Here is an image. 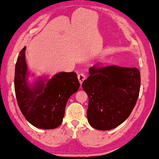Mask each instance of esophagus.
I'll use <instances>...</instances> for the list:
<instances>
[{
	"instance_id": "1",
	"label": "esophagus",
	"mask_w": 159,
	"mask_h": 159,
	"mask_svg": "<svg viewBox=\"0 0 159 159\" xmlns=\"http://www.w3.org/2000/svg\"><path fill=\"white\" fill-rule=\"evenodd\" d=\"M77 77H78V80H79L80 83L81 84H82V83L83 82V81L84 80L85 78H86V76H85L84 74L82 73H81L78 74V75H77Z\"/></svg>"
}]
</instances>
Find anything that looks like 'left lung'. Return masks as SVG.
Returning <instances> with one entry per match:
<instances>
[{"mask_svg":"<svg viewBox=\"0 0 159 159\" xmlns=\"http://www.w3.org/2000/svg\"><path fill=\"white\" fill-rule=\"evenodd\" d=\"M89 71L90 75L82 85L89 99L88 121L96 129H112L129 116L136 105L140 71L116 65L93 66Z\"/></svg>","mask_w":159,"mask_h":159,"instance_id":"obj_1","label":"left lung"}]
</instances>
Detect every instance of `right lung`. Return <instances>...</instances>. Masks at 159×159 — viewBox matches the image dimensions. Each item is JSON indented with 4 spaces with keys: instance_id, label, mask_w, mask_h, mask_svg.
<instances>
[{
    "instance_id": "add662e5",
    "label": "right lung",
    "mask_w": 159,
    "mask_h": 159,
    "mask_svg": "<svg viewBox=\"0 0 159 159\" xmlns=\"http://www.w3.org/2000/svg\"><path fill=\"white\" fill-rule=\"evenodd\" d=\"M25 46L17 58L14 75V89L22 114L34 127L50 129L58 127L64 116L67 101L80 87L77 74L59 73L45 84L42 80L30 88L25 62Z\"/></svg>"
}]
</instances>
